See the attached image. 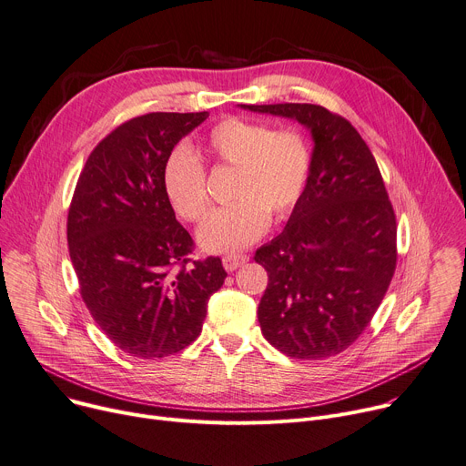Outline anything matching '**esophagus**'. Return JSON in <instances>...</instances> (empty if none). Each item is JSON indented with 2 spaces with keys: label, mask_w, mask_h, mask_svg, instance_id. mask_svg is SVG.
I'll list each match as a JSON object with an SVG mask.
<instances>
[{
  "label": "esophagus",
  "mask_w": 466,
  "mask_h": 466,
  "mask_svg": "<svg viewBox=\"0 0 466 466\" xmlns=\"http://www.w3.org/2000/svg\"><path fill=\"white\" fill-rule=\"evenodd\" d=\"M247 260H249V257L247 255H227V257H223V266L227 271H234V269L241 268L243 264H247Z\"/></svg>",
  "instance_id": "esophagus-1"
}]
</instances>
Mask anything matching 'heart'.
<instances>
[{
  "label": "heart",
  "instance_id": "1",
  "mask_svg": "<svg viewBox=\"0 0 466 466\" xmlns=\"http://www.w3.org/2000/svg\"><path fill=\"white\" fill-rule=\"evenodd\" d=\"M200 153L236 172L230 193L236 202L215 209L197 232L208 253H232L257 241L269 225V215L283 219L294 209L311 170V153L301 135L271 131L239 117L213 126ZM163 189L181 219L198 223L206 215V172L187 147L177 146L167 155Z\"/></svg>",
  "mask_w": 466,
  "mask_h": 466
}]
</instances>
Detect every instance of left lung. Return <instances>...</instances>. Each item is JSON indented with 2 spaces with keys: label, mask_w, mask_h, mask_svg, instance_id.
Here are the masks:
<instances>
[{
  "label": "left lung",
  "mask_w": 466,
  "mask_h": 466,
  "mask_svg": "<svg viewBox=\"0 0 466 466\" xmlns=\"http://www.w3.org/2000/svg\"><path fill=\"white\" fill-rule=\"evenodd\" d=\"M298 121L313 138L311 170L285 230L255 260L268 271L258 305L269 345L298 360L349 349L395 271L397 225L373 153L350 123L319 105H238Z\"/></svg>",
  "instance_id": "left-lung-1"
}]
</instances>
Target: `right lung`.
Instances as JSON below:
<instances>
[{"label":"right lung","mask_w":466,"mask_h":466,"mask_svg":"<svg viewBox=\"0 0 466 466\" xmlns=\"http://www.w3.org/2000/svg\"><path fill=\"white\" fill-rule=\"evenodd\" d=\"M208 112H149L91 151L69 209L67 241L93 320L129 356L159 360L200 335L225 283L219 257L187 266L193 239L163 189V163Z\"/></svg>","instance_id":"1"}]
</instances>
